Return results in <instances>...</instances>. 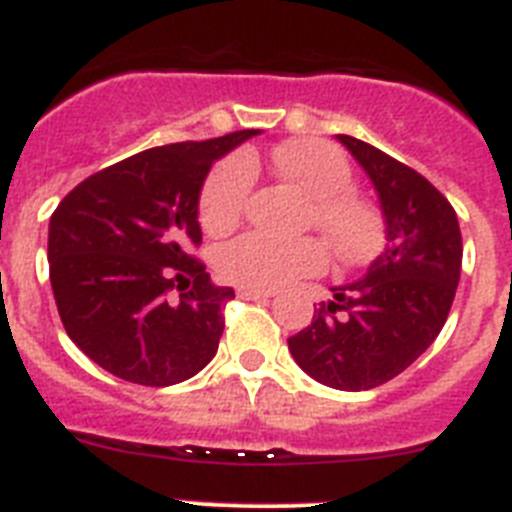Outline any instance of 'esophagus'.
Returning <instances> with one entry per match:
<instances>
[{
	"label": "esophagus",
	"mask_w": 512,
	"mask_h": 512,
	"mask_svg": "<svg viewBox=\"0 0 512 512\" xmlns=\"http://www.w3.org/2000/svg\"><path fill=\"white\" fill-rule=\"evenodd\" d=\"M270 291H255V288H239V299L244 301H257V299H270Z\"/></svg>",
	"instance_id": "34e87169"
}]
</instances>
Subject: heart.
I'll use <instances>...</instances> for the list:
<instances>
[{
  "label": "heart",
  "instance_id": "b5f03b06",
  "mask_svg": "<svg viewBox=\"0 0 512 512\" xmlns=\"http://www.w3.org/2000/svg\"><path fill=\"white\" fill-rule=\"evenodd\" d=\"M278 175L309 195L306 221L330 239L345 262H361L379 247L381 219L368 201L350 193L348 159L332 144L299 139L275 146L268 157ZM255 157H229L213 167L201 190V221L211 234H226L242 221L255 185ZM330 252L317 237L275 239L262 231L224 244L216 257L221 278L255 291H278L327 268Z\"/></svg>",
  "mask_w": 512,
  "mask_h": 512
}]
</instances>
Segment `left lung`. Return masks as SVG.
<instances>
[{
	"label": "left lung",
	"instance_id": "obj_1",
	"mask_svg": "<svg viewBox=\"0 0 512 512\" xmlns=\"http://www.w3.org/2000/svg\"><path fill=\"white\" fill-rule=\"evenodd\" d=\"M337 139L379 193L386 244L361 281L332 288L288 350L319 384L366 391L412 366L443 330L464 247L456 211L433 182L366 141Z\"/></svg>",
	"mask_w": 512,
	"mask_h": 512
}]
</instances>
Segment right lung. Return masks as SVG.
Segmentation results:
<instances>
[{
	"mask_svg": "<svg viewBox=\"0 0 512 512\" xmlns=\"http://www.w3.org/2000/svg\"><path fill=\"white\" fill-rule=\"evenodd\" d=\"M260 131L139 151L66 195L48 226L53 299L66 335L123 381L172 386L208 366L234 291L193 247L211 164Z\"/></svg>",
	"mask_w": 512,
	"mask_h": 512,
	"instance_id": "add662e5",
	"label": "right lung"
}]
</instances>
